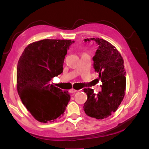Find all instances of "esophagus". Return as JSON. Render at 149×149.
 Segmentation results:
<instances>
[{
    "mask_svg": "<svg viewBox=\"0 0 149 149\" xmlns=\"http://www.w3.org/2000/svg\"><path fill=\"white\" fill-rule=\"evenodd\" d=\"M76 91H77V90L74 89H71L70 90V93H76Z\"/></svg>",
    "mask_w": 149,
    "mask_h": 149,
    "instance_id": "obj_1",
    "label": "esophagus"
}]
</instances>
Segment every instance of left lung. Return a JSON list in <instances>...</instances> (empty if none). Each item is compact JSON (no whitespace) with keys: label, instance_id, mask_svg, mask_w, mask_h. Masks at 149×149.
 I'll use <instances>...</instances> for the list:
<instances>
[{"label":"left lung","instance_id":"left-lung-1","mask_svg":"<svg viewBox=\"0 0 149 149\" xmlns=\"http://www.w3.org/2000/svg\"><path fill=\"white\" fill-rule=\"evenodd\" d=\"M93 40L98 45L93 58V67L99 73L102 85L101 91L94 94L93 89L84 88L88 96L83 109L89 117L103 119L118 109L125 95L126 86L124 60L115 47L106 40L99 38L84 39Z\"/></svg>","mask_w":149,"mask_h":149}]
</instances>
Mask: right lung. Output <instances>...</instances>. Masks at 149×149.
<instances>
[{
  "label": "right lung",
  "instance_id": "add662e5",
  "mask_svg": "<svg viewBox=\"0 0 149 149\" xmlns=\"http://www.w3.org/2000/svg\"><path fill=\"white\" fill-rule=\"evenodd\" d=\"M70 40L45 39L26 47L18 61L17 88L22 103L40 123L61 118L70 96L51 84L52 79L63 72Z\"/></svg>",
  "mask_w": 149,
  "mask_h": 149
}]
</instances>
